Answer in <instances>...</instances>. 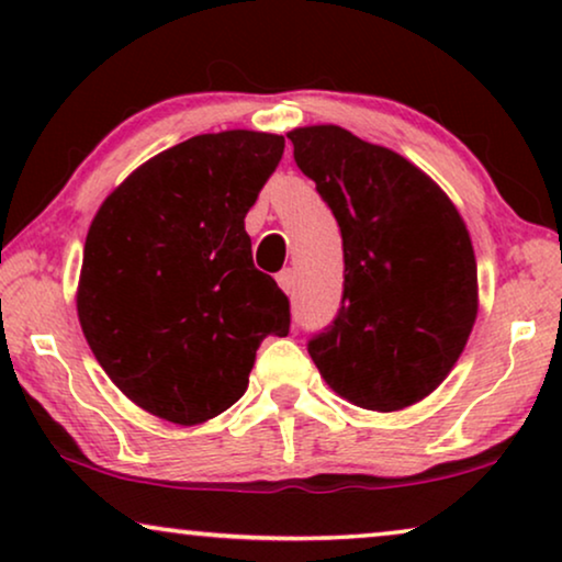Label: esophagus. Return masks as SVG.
Instances as JSON below:
<instances>
[{"mask_svg":"<svg viewBox=\"0 0 562 562\" xmlns=\"http://www.w3.org/2000/svg\"><path fill=\"white\" fill-rule=\"evenodd\" d=\"M279 286L286 291V294H294V286H296V273L291 271V268H283L279 273Z\"/></svg>","mask_w":562,"mask_h":562,"instance_id":"obj_1","label":"esophagus"}]
</instances>
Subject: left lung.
Returning <instances> with one entry per match:
<instances>
[{
  "instance_id": "left-lung-1",
  "label": "left lung",
  "mask_w": 562,
  "mask_h": 562,
  "mask_svg": "<svg viewBox=\"0 0 562 562\" xmlns=\"http://www.w3.org/2000/svg\"><path fill=\"white\" fill-rule=\"evenodd\" d=\"M294 160L342 235V304L306 350L337 394L373 412L440 386L471 335L479 291L468 229L398 153L335 125L289 133Z\"/></svg>"
}]
</instances>
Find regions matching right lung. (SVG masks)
Wrapping results in <instances>:
<instances>
[{"label": "right lung", "instance_id": "add662e5", "mask_svg": "<svg viewBox=\"0 0 562 562\" xmlns=\"http://www.w3.org/2000/svg\"><path fill=\"white\" fill-rule=\"evenodd\" d=\"M283 137L250 130L189 137L130 173L91 222L79 322L122 394L199 425L248 389L258 345L289 335V296L252 263L245 214Z\"/></svg>", "mask_w": 562, "mask_h": 562}]
</instances>
